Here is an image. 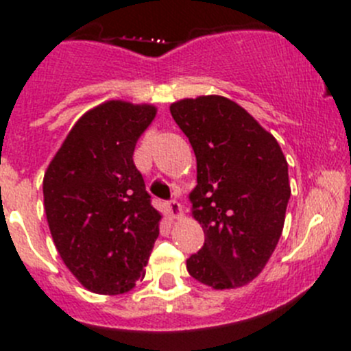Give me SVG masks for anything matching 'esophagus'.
<instances>
[{
  "mask_svg": "<svg viewBox=\"0 0 351 351\" xmlns=\"http://www.w3.org/2000/svg\"><path fill=\"white\" fill-rule=\"evenodd\" d=\"M166 208H168V214L171 215L173 219L182 215V205H180L178 200H169L168 204H166Z\"/></svg>",
  "mask_w": 351,
  "mask_h": 351,
  "instance_id": "34e87169",
  "label": "esophagus"
}]
</instances>
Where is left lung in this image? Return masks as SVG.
I'll return each mask as SVG.
<instances>
[{
  "mask_svg": "<svg viewBox=\"0 0 351 351\" xmlns=\"http://www.w3.org/2000/svg\"><path fill=\"white\" fill-rule=\"evenodd\" d=\"M169 112L197 158L190 200L205 243L186 260V270L217 290L250 284L284 229L290 198L285 156L270 132L224 97L186 98Z\"/></svg>",
  "mask_w": 351,
  "mask_h": 351,
  "instance_id": "left-lung-1",
  "label": "left lung"
}]
</instances>
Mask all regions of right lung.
I'll return each mask as SVG.
<instances>
[{
	"mask_svg": "<svg viewBox=\"0 0 351 351\" xmlns=\"http://www.w3.org/2000/svg\"><path fill=\"white\" fill-rule=\"evenodd\" d=\"M153 105L112 100L84 113L44 176V207L71 274L95 293L129 292L144 278L161 215L134 165Z\"/></svg>",
	"mask_w": 351,
	"mask_h": 351,
	"instance_id": "add662e5",
	"label": "right lung"
}]
</instances>
